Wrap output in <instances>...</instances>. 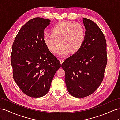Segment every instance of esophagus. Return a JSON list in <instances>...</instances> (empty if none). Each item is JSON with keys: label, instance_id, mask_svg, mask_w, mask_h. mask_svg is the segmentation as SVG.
Wrapping results in <instances>:
<instances>
[{"label": "esophagus", "instance_id": "esophagus-1", "mask_svg": "<svg viewBox=\"0 0 120 120\" xmlns=\"http://www.w3.org/2000/svg\"><path fill=\"white\" fill-rule=\"evenodd\" d=\"M60 64H63V63L64 62V60L63 59H60Z\"/></svg>", "mask_w": 120, "mask_h": 120}]
</instances>
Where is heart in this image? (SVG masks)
Masks as SVG:
<instances>
[{
  "mask_svg": "<svg viewBox=\"0 0 120 120\" xmlns=\"http://www.w3.org/2000/svg\"><path fill=\"white\" fill-rule=\"evenodd\" d=\"M52 35H45L43 40L50 52L64 57L71 52H77L81 49L85 38V30L79 23L61 21L54 26L51 30Z\"/></svg>",
  "mask_w": 120,
  "mask_h": 120,
  "instance_id": "1",
  "label": "heart"
}]
</instances>
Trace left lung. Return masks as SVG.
<instances>
[{
	"label": "left lung",
	"mask_w": 120,
	"mask_h": 120,
	"mask_svg": "<svg viewBox=\"0 0 120 120\" xmlns=\"http://www.w3.org/2000/svg\"><path fill=\"white\" fill-rule=\"evenodd\" d=\"M84 42L77 52L64 61L65 82L68 93L75 98L91 95L103 80L107 63L106 38L92 20L83 18Z\"/></svg>",
	"instance_id": "8db88e82"
}]
</instances>
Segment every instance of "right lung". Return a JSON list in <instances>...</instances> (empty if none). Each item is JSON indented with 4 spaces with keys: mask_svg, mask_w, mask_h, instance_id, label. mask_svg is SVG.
Wrapping results in <instances>:
<instances>
[{
    "mask_svg": "<svg viewBox=\"0 0 120 120\" xmlns=\"http://www.w3.org/2000/svg\"><path fill=\"white\" fill-rule=\"evenodd\" d=\"M50 20L36 17L21 28L14 39L11 54L14 80L26 95L39 98L48 93L59 60L47 48L43 38Z\"/></svg>",
    "mask_w": 120,
    "mask_h": 120,
    "instance_id": "add662e5",
    "label": "right lung"
}]
</instances>
